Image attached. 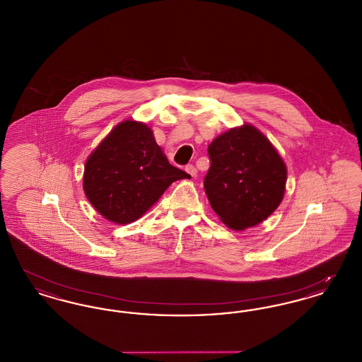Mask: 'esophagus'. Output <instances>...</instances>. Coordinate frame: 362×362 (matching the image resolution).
Segmentation results:
<instances>
[{
  "instance_id": "obj_1",
  "label": "esophagus",
  "mask_w": 362,
  "mask_h": 362,
  "mask_svg": "<svg viewBox=\"0 0 362 362\" xmlns=\"http://www.w3.org/2000/svg\"><path fill=\"white\" fill-rule=\"evenodd\" d=\"M186 173H189L192 177H195L197 175H198V171H197V168L192 165V164H189V165H186Z\"/></svg>"
}]
</instances>
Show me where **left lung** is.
Wrapping results in <instances>:
<instances>
[{
	"instance_id": "left-lung-1",
	"label": "left lung",
	"mask_w": 362,
	"mask_h": 362,
	"mask_svg": "<svg viewBox=\"0 0 362 362\" xmlns=\"http://www.w3.org/2000/svg\"><path fill=\"white\" fill-rule=\"evenodd\" d=\"M204 187L210 206L230 229L266 220L281 204L286 165L270 141L251 124L230 129L207 148Z\"/></svg>"
}]
</instances>
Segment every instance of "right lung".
Returning <instances> with one entry per match:
<instances>
[{"mask_svg": "<svg viewBox=\"0 0 362 362\" xmlns=\"http://www.w3.org/2000/svg\"><path fill=\"white\" fill-rule=\"evenodd\" d=\"M189 176L168 163L146 124L124 121L88 157L83 186L88 201L103 217L129 224L171 183Z\"/></svg>", "mask_w": 362, "mask_h": 362, "instance_id": "obj_1", "label": "right lung"}]
</instances>
